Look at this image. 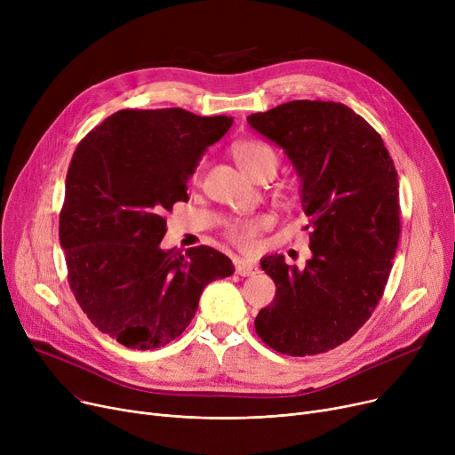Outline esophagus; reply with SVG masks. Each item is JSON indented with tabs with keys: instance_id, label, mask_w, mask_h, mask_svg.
Returning <instances> with one entry per match:
<instances>
[{
	"instance_id": "34e87169",
	"label": "esophagus",
	"mask_w": 455,
	"mask_h": 455,
	"mask_svg": "<svg viewBox=\"0 0 455 455\" xmlns=\"http://www.w3.org/2000/svg\"><path fill=\"white\" fill-rule=\"evenodd\" d=\"M234 266H235V273L240 275V276H251V275L258 273V267L254 264H251V261L242 259V258H237L234 261Z\"/></svg>"
}]
</instances>
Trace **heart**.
Returning <instances> with one entry per match:
<instances>
[{
    "mask_svg": "<svg viewBox=\"0 0 455 455\" xmlns=\"http://www.w3.org/2000/svg\"><path fill=\"white\" fill-rule=\"evenodd\" d=\"M232 155H234L237 165H240L242 170L254 180L267 172L273 175L276 173L278 155L271 146H267V143H264V141H256V140L235 141L232 146ZM203 164L199 165L196 177H199V173L203 170ZM267 225H269L267 220H256L252 223L234 225L230 228L232 242L240 245L242 249H252L256 243L258 232L264 230Z\"/></svg>",
    "mask_w": 455,
    "mask_h": 455,
    "instance_id": "1",
    "label": "heart"
}]
</instances>
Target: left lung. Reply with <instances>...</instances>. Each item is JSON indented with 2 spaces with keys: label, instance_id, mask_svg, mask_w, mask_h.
<instances>
[{
  "label": "left lung",
  "instance_id": "8db88e82",
  "mask_svg": "<svg viewBox=\"0 0 455 455\" xmlns=\"http://www.w3.org/2000/svg\"><path fill=\"white\" fill-rule=\"evenodd\" d=\"M247 122L293 164L312 251L304 269L282 254L261 258L276 295L256 315V333L280 354L328 352L384 295L400 235L395 164L381 136L341 103L290 101Z\"/></svg>",
  "mask_w": 455,
  "mask_h": 455
}]
</instances>
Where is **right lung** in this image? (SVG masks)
Returning a JSON list of instances; mask_svg holds the SVG:
<instances>
[{
  "instance_id": "obj_1",
  "label": "right lung",
  "mask_w": 455,
  "mask_h": 455,
  "mask_svg": "<svg viewBox=\"0 0 455 455\" xmlns=\"http://www.w3.org/2000/svg\"><path fill=\"white\" fill-rule=\"evenodd\" d=\"M232 124L184 108L119 110L71 158L59 227L69 288L92 324L127 348L179 338L206 285L234 273L212 247H160L164 213L188 201V179Z\"/></svg>"
}]
</instances>
